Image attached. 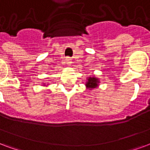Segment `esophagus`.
I'll return each instance as SVG.
<instances>
[{
  "instance_id": "1",
  "label": "esophagus",
  "mask_w": 150,
  "mask_h": 150,
  "mask_svg": "<svg viewBox=\"0 0 150 150\" xmlns=\"http://www.w3.org/2000/svg\"><path fill=\"white\" fill-rule=\"evenodd\" d=\"M66 62L68 66H70V64L72 63V59L70 58H66Z\"/></svg>"
}]
</instances>
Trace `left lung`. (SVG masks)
<instances>
[{
    "mask_svg": "<svg viewBox=\"0 0 150 150\" xmlns=\"http://www.w3.org/2000/svg\"><path fill=\"white\" fill-rule=\"evenodd\" d=\"M87 80L88 81H86V84H85L87 88L92 90V88H96V87H98L100 81L96 76H89V77H88Z\"/></svg>",
    "mask_w": 150,
    "mask_h": 150,
    "instance_id": "8db88e82",
    "label": "left lung"
}]
</instances>
